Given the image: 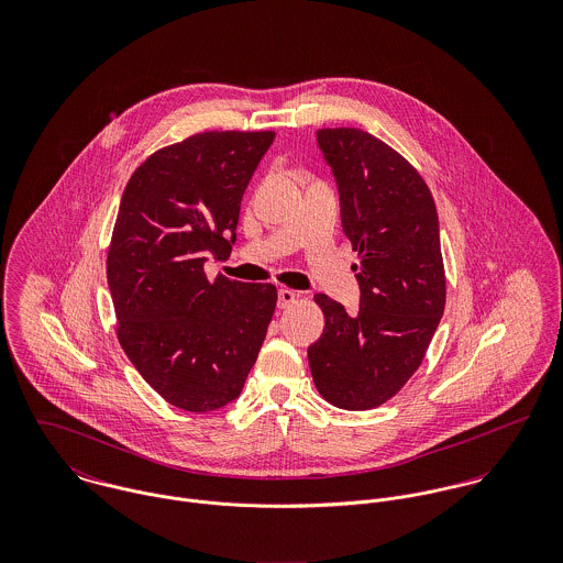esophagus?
<instances>
[{
    "mask_svg": "<svg viewBox=\"0 0 563 563\" xmlns=\"http://www.w3.org/2000/svg\"><path fill=\"white\" fill-rule=\"evenodd\" d=\"M297 299H299V292H295V290L282 288V290L277 292V306H279V310H286V308H290L292 303H297Z\"/></svg>",
    "mask_w": 563,
    "mask_h": 563,
    "instance_id": "obj_1",
    "label": "esophagus"
}]
</instances>
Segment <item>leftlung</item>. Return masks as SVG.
<instances>
[{"instance_id":"1","label":"left lung","mask_w":563,"mask_h":563,"mask_svg":"<svg viewBox=\"0 0 563 563\" xmlns=\"http://www.w3.org/2000/svg\"><path fill=\"white\" fill-rule=\"evenodd\" d=\"M317 143L340 192L346 239L357 251L360 310L317 295L324 314L308 349L324 401L351 411L393 399L418 371L444 314L446 277L438 212L420 173L357 128H327Z\"/></svg>"}]
</instances>
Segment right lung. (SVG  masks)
Instances as JSON below:
<instances>
[{"label":"right lung","mask_w":563,"mask_h":563,"mask_svg":"<svg viewBox=\"0 0 563 563\" xmlns=\"http://www.w3.org/2000/svg\"><path fill=\"white\" fill-rule=\"evenodd\" d=\"M275 132H201L130 177L106 275L119 342L162 399L214 411L239 399L277 303L273 284L208 279L236 241L246 184Z\"/></svg>","instance_id":"obj_1"}]
</instances>
